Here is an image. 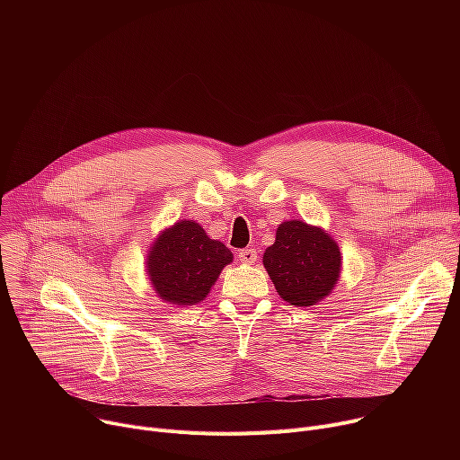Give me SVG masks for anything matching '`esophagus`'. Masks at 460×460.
<instances>
[{
	"label": "esophagus",
	"mask_w": 460,
	"mask_h": 460,
	"mask_svg": "<svg viewBox=\"0 0 460 460\" xmlns=\"http://www.w3.org/2000/svg\"><path fill=\"white\" fill-rule=\"evenodd\" d=\"M238 259L243 261V262H246V264H252V262L257 261V250H253V248L240 250V252H238Z\"/></svg>",
	"instance_id": "obj_1"
}]
</instances>
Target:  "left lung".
Instances as JSON below:
<instances>
[{
    "label": "left lung",
    "mask_w": 460,
    "mask_h": 460,
    "mask_svg": "<svg viewBox=\"0 0 460 460\" xmlns=\"http://www.w3.org/2000/svg\"><path fill=\"white\" fill-rule=\"evenodd\" d=\"M278 295L296 307L319 304L332 293L341 272V253L321 227L300 220L283 222L276 243L262 255Z\"/></svg>",
    "instance_id": "left-lung-1"
}]
</instances>
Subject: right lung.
Returning a JSON list of instances; mask_svg holds the SVG:
<instances>
[{"instance_id":"1","label":"right lung","mask_w":460,"mask_h":460,"mask_svg":"<svg viewBox=\"0 0 460 460\" xmlns=\"http://www.w3.org/2000/svg\"><path fill=\"white\" fill-rule=\"evenodd\" d=\"M231 261V250L220 240L210 238L193 220H181L151 244L147 274L164 302L193 305L205 300Z\"/></svg>"}]
</instances>
